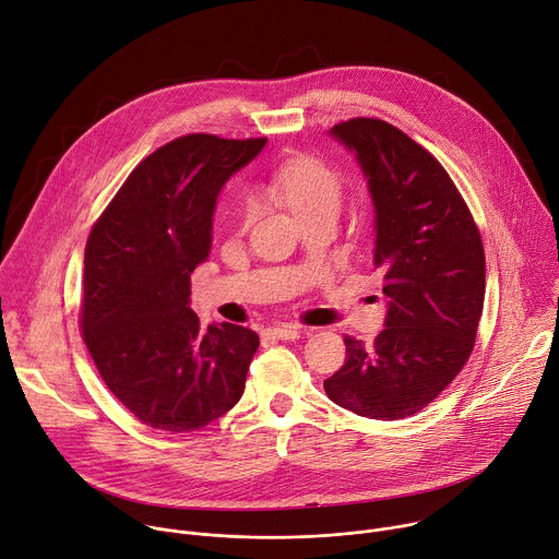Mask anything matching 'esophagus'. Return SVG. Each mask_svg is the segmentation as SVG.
Here are the masks:
<instances>
[{
    "mask_svg": "<svg viewBox=\"0 0 559 559\" xmlns=\"http://www.w3.org/2000/svg\"><path fill=\"white\" fill-rule=\"evenodd\" d=\"M300 334H302V330L296 325H278V328L267 330V336L278 338V341H296V338H300Z\"/></svg>",
    "mask_w": 559,
    "mask_h": 559,
    "instance_id": "1",
    "label": "esophagus"
}]
</instances>
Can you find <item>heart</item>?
I'll list each match as a JSON object with an SVG mask.
<instances>
[{
	"mask_svg": "<svg viewBox=\"0 0 559 559\" xmlns=\"http://www.w3.org/2000/svg\"><path fill=\"white\" fill-rule=\"evenodd\" d=\"M272 192L302 221L323 214H338L343 205L341 175L313 156H296L281 166L272 177ZM257 214V199L246 197L241 203V221L250 223Z\"/></svg>",
	"mask_w": 559,
	"mask_h": 559,
	"instance_id": "obj_1",
	"label": "heart"
}]
</instances>
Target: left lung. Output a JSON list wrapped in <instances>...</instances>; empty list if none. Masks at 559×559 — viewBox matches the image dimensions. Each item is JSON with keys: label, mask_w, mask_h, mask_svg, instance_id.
<instances>
[{"label": "left lung", "mask_w": 559, "mask_h": 559, "mask_svg": "<svg viewBox=\"0 0 559 559\" xmlns=\"http://www.w3.org/2000/svg\"><path fill=\"white\" fill-rule=\"evenodd\" d=\"M367 179L376 210L373 265L389 298L371 345L345 336V365L325 380L330 401L373 420L425 409L471 356L485 305V248L438 158L380 119L330 130Z\"/></svg>", "instance_id": "left-lung-1"}]
</instances>
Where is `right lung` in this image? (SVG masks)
I'll list each match as a JSON object with an SVG mask.
<instances>
[{
	"mask_svg": "<svg viewBox=\"0 0 559 559\" xmlns=\"http://www.w3.org/2000/svg\"><path fill=\"white\" fill-rule=\"evenodd\" d=\"M267 139L186 134L130 173L86 243L82 330L117 401L152 429L197 431L241 401L259 334L201 328L190 276L212 248L216 197Z\"/></svg>",
	"mask_w": 559,
	"mask_h": 559,
	"instance_id": "right-lung-1",
	"label": "right lung"
}]
</instances>
